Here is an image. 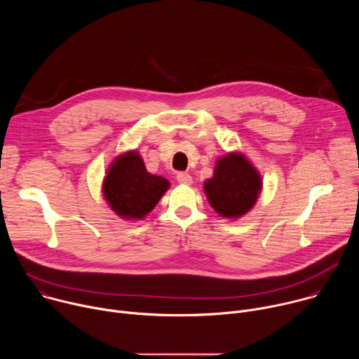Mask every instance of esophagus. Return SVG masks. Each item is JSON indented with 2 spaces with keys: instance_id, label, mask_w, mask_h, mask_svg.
Listing matches in <instances>:
<instances>
[{
  "instance_id": "1",
  "label": "esophagus",
  "mask_w": 359,
  "mask_h": 359,
  "mask_svg": "<svg viewBox=\"0 0 359 359\" xmlns=\"http://www.w3.org/2000/svg\"><path fill=\"white\" fill-rule=\"evenodd\" d=\"M176 179L179 183L182 184H191L193 183V177L189 175V173H184V172H179L176 175Z\"/></svg>"
}]
</instances>
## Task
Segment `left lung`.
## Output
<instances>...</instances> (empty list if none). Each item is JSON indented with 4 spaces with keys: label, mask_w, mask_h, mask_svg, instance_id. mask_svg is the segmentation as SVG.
Instances as JSON below:
<instances>
[{
    "label": "left lung",
    "mask_w": 359,
    "mask_h": 359,
    "mask_svg": "<svg viewBox=\"0 0 359 359\" xmlns=\"http://www.w3.org/2000/svg\"><path fill=\"white\" fill-rule=\"evenodd\" d=\"M262 177L240 153H229L216 163L213 177L204 182L210 206L223 217L237 219L257 201Z\"/></svg>",
    "instance_id": "1"
}]
</instances>
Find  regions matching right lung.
<instances>
[{
    "instance_id": "obj_1",
    "label": "right lung",
    "mask_w": 359,
    "mask_h": 359,
    "mask_svg": "<svg viewBox=\"0 0 359 359\" xmlns=\"http://www.w3.org/2000/svg\"><path fill=\"white\" fill-rule=\"evenodd\" d=\"M169 186L165 177L150 175L139 153L130 150L112 162L104 180V196L118 216L137 220L153 210Z\"/></svg>"
}]
</instances>
